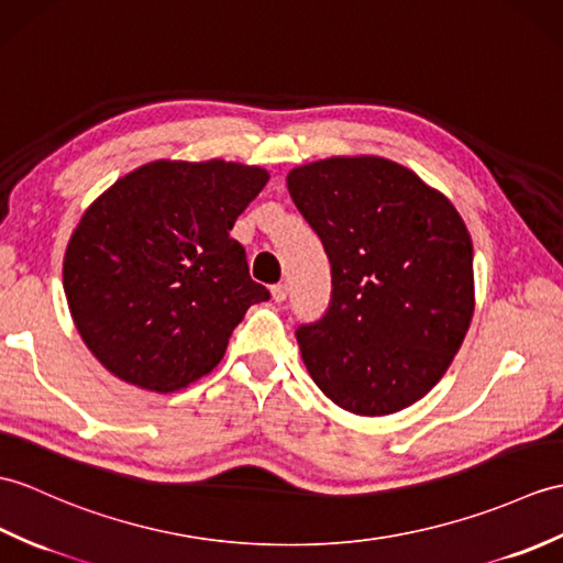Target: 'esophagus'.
<instances>
[{
  "label": "esophagus",
  "mask_w": 563,
  "mask_h": 563,
  "mask_svg": "<svg viewBox=\"0 0 563 563\" xmlns=\"http://www.w3.org/2000/svg\"><path fill=\"white\" fill-rule=\"evenodd\" d=\"M271 295H273V299H276V302H285V299H287V285L285 283L273 285L271 287Z\"/></svg>",
  "instance_id": "1"
}]
</instances>
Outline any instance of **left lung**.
I'll list each match as a JSON object with an SVG mask.
<instances>
[{"instance_id": "obj_1", "label": "left lung", "mask_w": 563, "mask_h": 563, "mask_svg": "<svg viewBox=\"0 0 563 563\" xmlns=\"http://www.w3.org/2000/svg\"><path fill=\"white\" fill-rule=\"evenodd\" d=\"M287 189L331 261L329 307L295 331L311 378L355 415L408 408L473 319L463 218L408 167L372 155L295 167Z\"/></svg>"}]
</instances>
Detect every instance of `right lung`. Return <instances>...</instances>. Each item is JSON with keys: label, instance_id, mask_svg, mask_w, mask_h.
I'll use <instances>...</instances> for the list:
<instances>
[{"label": "right lung", "instance_id": "add662e5", "mask_svg": "<svg viewBox=\"0 0 563 563\" xmlns=\"http://www.w3.org/2000/svg\"><path fill=\"white\" fill-rule=\"evenodd\" d=\"M268 173L238 163H148L88 208L64 256V292L88 350L122 382L177 390L225 355L252 280L234 220Z\"/></svg>", "mask_w": 563, "mask_h": 563}]
</instances>
